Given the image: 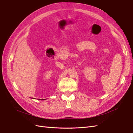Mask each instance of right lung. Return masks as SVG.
Segmentation results:
<instances>
[{
  "label": "right lung",
  "instance_id": "right-lung-1",
  "mask_svg": "<svg viewBox=\"0 0 133 133\" xmlns=\"http://www.w3.org/2000/svg\"><path fill=\"white\" fill-rule=\"evenodd\" d=\"M45 99H41V100H45Z\"/></svg>",
  "mask_w": 133,
  "mask_h": 133
}]
</instances>
